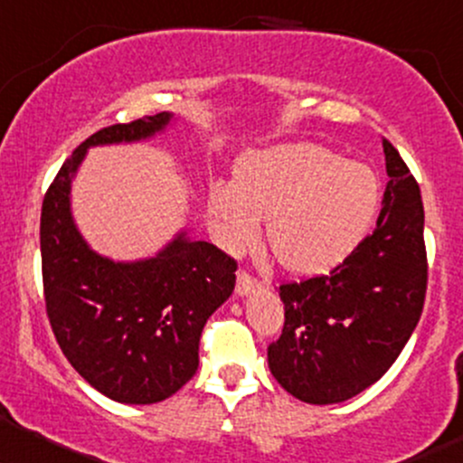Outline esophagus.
Here are the masks:
<instances>
[{
	"label": "esophagus",
	"instance_id": "obj_1",
	"mask_svg": "<svg viewBox=\"0 0 463 463\" xmlns=\"http://www.w3.org/2000/svg\"><path fill=\"white\" fill-rule=\"evenodd\" d=\"M263 287V282L260 280H256V278L250 274V271H246V269H241L237 274V293L239 295H248V293H254V291H259V288Z\"/></svg>",
	"mask_w": 463,
	"mask_h": 463
}]
</instances>
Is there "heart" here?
Listing matches in <instances>:
<instances>
[{
    "instance_id": "heart-1",
    "label": "heart",
    "mask_w": 463,
    "mask_h": 463,
    "mask_svg": "<svg viewBox=\"0 0 463 463\" xmlns=\"http://www.w3.org/2000/svg\"><path fill=\"white\" fill-rule=\"evenodd\" d=\"M377 204L369 170L345 164L317 144H291L252 155L237 165L235 185L211 189V220L226 246L259 235L278 263L298 274H319L352 252Z\"/></svg>"
}]
</instances>
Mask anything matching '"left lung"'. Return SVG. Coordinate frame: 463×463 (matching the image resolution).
Listing matches in <instances>:
<instances>
[{
  "label": "left lung",
  "instance_id": "obj_1",
  "mask_svg": "<svg viewBox=\"0 0 463 463\" xmlns=\"http://www.w3.org/2000/svg\"><path fill=\"white\" fill-rule=\"evenodd\" d=\"M382 146L391 181L371 235L330 274L278 288L285 326L267 360L278 383L306 403H341L380 380L425 306L420 187L386 137Z\"/></svg>",
  "mask_w": 463,
  "mask_h": 463
}]
</instances>
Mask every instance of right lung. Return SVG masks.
<instances>
[{"label": "right lung", "instance_id": "1", "mask_svg": "<svg viewBox=\"0 0 463 463\" xmlns=\"http://www.w3.org/2000/svg\"><path fill=\"white\" fill-rule=\"evenodd\" d=\"M168 122L161 111L92 133L43 200V291L55 341L83 380L120 403H157L185 386L198 369L204 323L235 288L237 260L213 243L181 232L155 259L114 263L72 224L71 178L86 148L142 140Z\"/></svg>", "mask_w": 463, "mask_h": 463}]
</instances>
